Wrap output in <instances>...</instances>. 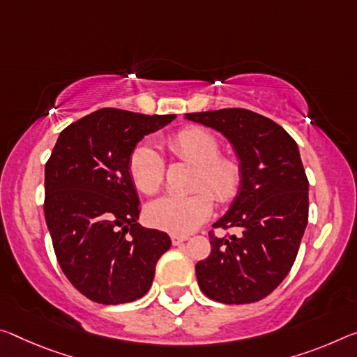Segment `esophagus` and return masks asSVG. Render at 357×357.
Segmentation results:
<instances>
[{"label":"esophagus","mask_w":357,"mask_h":357,"mask_svg":"<svg viewBox=\"0 0 357 357\" xmlns=\"http://www.w3.org/2000/svg\"><path fill=\"white\" fill-rule=\"evenodd\" d=\"M189 240V236H185V235H183V236H179V235H173L172 236V243L174 246H179V245H183L184 241H188Z\"/></svg>","instance_id":"esophagus-1"}]
</instances>
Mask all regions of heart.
Instances as JSON below:
<instances>
[{
	"label": "heart",
	"instance_id": "heart-1",
	"mask_svg": "<svg viewBox=\"0 0 357 357\" xmlns=\"http://www.w3.org/2000/svg\"><path fill=\"white\" fill-rule=\"evenodd\" d=\"M167 148L181 160L197 167L192 195H165L146 206L152 227L173 235H188L211 216L213 199L229 203L241 188V165L235 157L220 155L218 138L208 130L188 127L167 139ZM128 173L135 188L154 195L162 188L165 163L149 144H138L128 158Z\"/></svg>",
	"mask_w": 357,
	"mask_h": 357
}]
</instances>
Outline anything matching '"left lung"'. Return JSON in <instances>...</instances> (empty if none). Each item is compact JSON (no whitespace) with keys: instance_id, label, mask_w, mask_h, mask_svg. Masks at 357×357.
Segmentation results:
<instances>
[{"instance_id":"left-lung-1","label":"left lung","mask_w":357,"mask_h":357,"mask_svg":"<svg viewBox=\"0 0 357 357\" xmlns=\"http://www.w3.org/2000/svg\"><path fill=\"white\" fill-rule=\"evenodd\" d=\"M185 119L222 133L243 173L234 203L213 225L240 234L219 238L209 231L211 254L195 265L199 286L220 303L257 302L289 273L308 222V179L297 143L271 119L241 107Z\"/></svg>"}]
</instances>
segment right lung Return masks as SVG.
I'll use <instances>...</instances> for the list:
<instances>
[{"label": "right lung", "instance_id": "right-lung-1", "mask_svg": "<svg viewBox=\"0 0 357 357\" xmlns=\"http://www.w3.org/2000/svg\"><path fill=\"white\" fill-rule=\"evenodd\" d=\"M174 114L103 107L60 133L46 163L44 216L56 260L90 301L119 305L149 291L157 260L172 246L165 231L141 227L128 158L146 135Z\"/></svg>", "mask_w": 357, "mask_h": 357}]
</instances>
